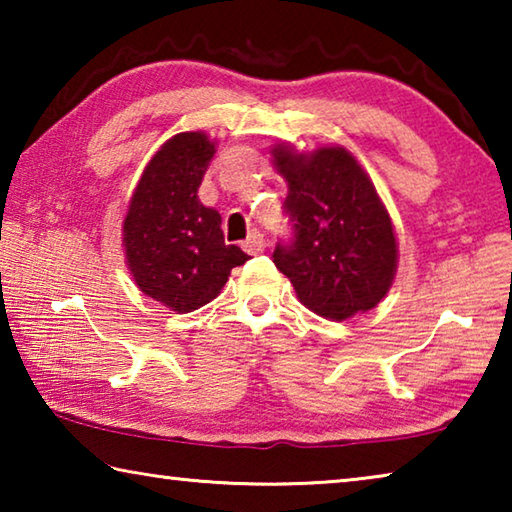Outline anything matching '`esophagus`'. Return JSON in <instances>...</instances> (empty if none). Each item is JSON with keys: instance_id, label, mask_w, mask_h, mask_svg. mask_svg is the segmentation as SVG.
<instances>
[{"instance_id": "esophagus-1", "label": "esophagus", "mask_w": 512, "mask_h": 512, "mask_svg": "<svg viewBox=\"0 0 512 512\" xmlns=\"http://www.w3.org/2000/svg\"><path fill=\"white\" fill-rule=\"evenodd\" d=\"M244 250L248 255H259V253H264V248H266V241H264V237H262V232L259 230H250L248 232V239L244 241Z\"/></svg>"}]
</instances>
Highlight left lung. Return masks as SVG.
Wrapping results in <instances>:
<instances>
[{
    "mask_svg": "<svg viewBox=\"0 0 512 512\" xmlns=\"http://www.w3.org/2000/svg\"><path fill=\"white\" fill-rule=\"evenodd\" d=\"M271 155L289 185L284 214L293 230L273 262L302 305L334 320L377 307L397 271V239L368 173L343 146L298 153L275 144Z\"/></svg>",
    "mask_w": 512,
    "mask_h": 512,
    "instance_id": "left-lung-1",
    "label": "left lung"
}]
</instances>
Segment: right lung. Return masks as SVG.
I'll use <instances>...</instances> for the list:
<instances>
[{"label":"right lung","instance_id":"obj_1","mask_svg":"<svg viewBox=\"0 0 512 512\" xmlns=\"http://www.w3.org/2000/svg\"><path fill=\"white\" fill-rule=\"evenodd\" d=\"M214 153L201 131L173 135L146 164L124 219L135 284L178 314L214 300L232 268L248 262L244 250L223 241L221 214L198 198Z\"/></svg>","mask_w":512,"mask_h":512}]
</instances>
